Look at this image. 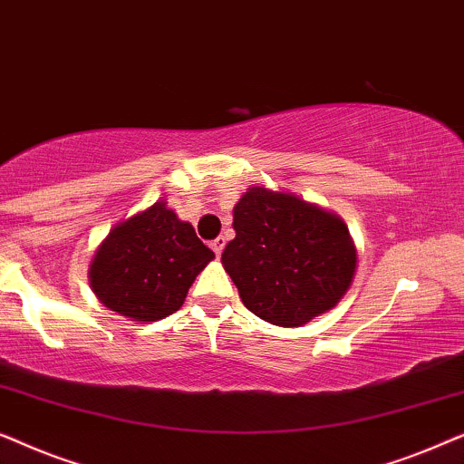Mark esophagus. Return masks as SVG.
I'll use <instances>...</instances> for the list:
<instances>
[{"label": "esophagus", "mask_w": 464, "mask_h": 464, "mask_svg": "<svg viewBox=\"0 0 464 464\" xmlns=\"http://www.w3.org/2000/svg\"><path fill=\"white\" fill-rule=\"evenodd\" d=\"M224 246H226V237H218L211 243V249L215 251V256H221V251H224Z\"/></svg>", "instance_id": "34e87169"}]
</instances>
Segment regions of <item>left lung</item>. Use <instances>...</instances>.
I'll return each mask as SVG.
<instances>
[{"label": "left lung", "mask_w": 464, "mask_h": 464, "mask_svg": "<svg viewBox=\"0 0 464 464\" xmlns=\"http://www.w3.org/2000/svg\"><path fill=\"white\" fill-rule=\"evenodd\" d=\"M237 237L221 264L259 319L300 327L351 287L357 249L344 221L294 194L249 188L234 207Z\"/></svg>", "instance_id": "obj_1"}]
</instances>
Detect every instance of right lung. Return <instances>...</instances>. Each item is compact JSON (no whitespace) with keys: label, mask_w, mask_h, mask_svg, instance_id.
Segmentation results:
<instances>
[{"label":"right lung","mask_w":464,"mask_h":464,"mask_svg":"<svg viewBox=\"0 0 464 464\" xmlns=\"http://www.w3.org/2000/svg\"><path fill=\"white\" fill-rule=\"evenodd\" d=\"M215 253L158 200L113 227L94 253L91 287L101 304L130 321L151 323L186 302Z\"/></svg>","instance_id":"1"}]
</instances>
